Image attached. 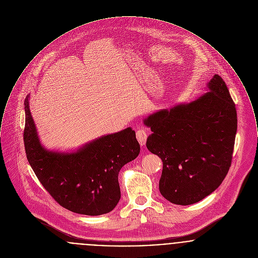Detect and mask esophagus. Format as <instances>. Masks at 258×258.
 Here are the masks:
<instances>
[{
	"instance_id": "obj_1",
	"label": "esophagus",
	"mask_w": 258,
	"mask_h": 258,
	"mask_svg": "<svg viewBox=\"0 0 258 258\" xmlns=\"http://www.w3.org/2000/svg\"><path fill=\"white\" fill-rule=\"evenodd\" d=\"M136 136H137V140H138V142L140 143V145H141V146H145V144H146V142H147V138H148L147 132H146L145 130L141 129V130H138V131H137Z\"/></svg>"
}]
</instances>
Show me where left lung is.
<instances>
[{
	"label": "left lung",
	"instance_id": "1",
	"mask_svg": "<svg viewBox=\"0 0 258 258\" xmlns=\"http://www.w3.org/2000/svg\"><path fill=\"white\" fill-rule=\"evenodd\" d=\"M147 148L163 162L159 190L176 205L203 200L221 184L230 168L237 111L224 81L215 75L207 92L190 103L149 114Z\"/></svg>",
	"mask_w": 258,
	"mask_h": 258
}]
</instances>
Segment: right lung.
I'll list each match as a JSON object with an SVG mask.
<instances>
[{
  "label": "right lung",
  "mask_w": 258,
  "mask_h": 258,
  "mask_svg": "<svg viewBox=\"0 0 258 258\" xmlns=\"http://www.w3.org/2000/svg\"><path fill=\"white\" fill-rule=\"evenodd\" d=\"M24 103L27 159L43 187L71 212L100 216L120 200L118 173L140 153L135 131L128 127L101 136L72 151L47 149L41 143L30 106Z\"/></svg>",
  "instance_id": "add662e5"
}]
</instances>
